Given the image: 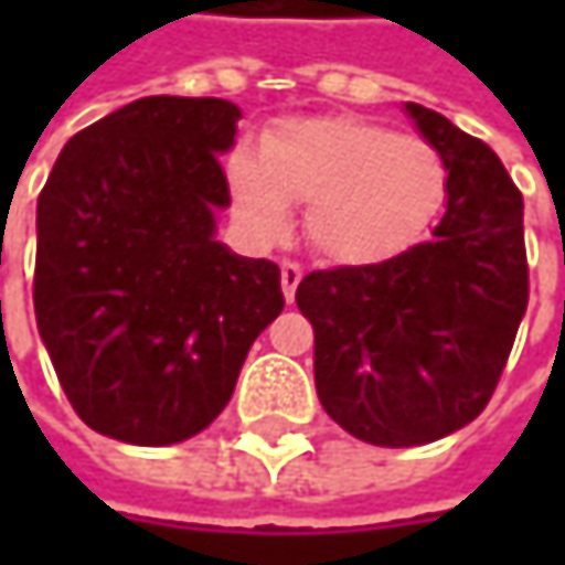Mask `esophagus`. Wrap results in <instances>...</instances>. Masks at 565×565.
<instances>
[{
  "label": "esophagus",
  "mask_w": 565,
  "mask_h": 565,
  "mask_svg": "<svg viewBox=\"0 0 565 565\" xmlns=\"http://www.w3.org/2000/svg\"><path fill=\"white\" fill-rule=\"evenodd\" d=\"M303 278V271H300V265H294V262H284L281 265V290L284 297H287V303L294 300V294H297V284Z\"/></svg>",
  "instance_id": "1"
}]
</instances>
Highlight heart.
Returning <instances> with one entry per match:
<instances>
[{"mask_svg": "<svg viewBox=\"0 0 565 565\" xmlns=\"http://www.w3.org/2000/svg\"><path fill=\"white\" fill-rule=\"evenodd\" d=\"M238 225L262 245L284 242L294 202H307V238L333 265L370 268L408 252L435 222L448 170L431 143L363 117H287L262 157L238 150L228 167Z\"/></svg>", "mask_w": 565, "mask_h": 565, "instance_id": "1", "label": "heart"}]
</instances>
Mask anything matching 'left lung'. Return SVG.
<instances>
[{
	"instance_id": "obj_1",
	"label": "left lung",
	"mask_w": 565,
	"mask_h": 565,
	"mask_svg": "<svg viewBox=\"0 0 565 565\" xmlns=\"http://www.w3.org/2000/svg\"><path fill=\"white\" fill-rule=\"evenodd\" d=\"M405 114L448 170L431 238L383 265L310 271L297 287L320 405L380 448L428 445L475 422L526 310L523 199L504 163L448 117L422 104Z\"/></svg>"
}]
</instances>
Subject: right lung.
Segmentation results:
<instances>
[{
	"label": "right lung",
	"instance_id": "1",
	"mask_svg": "<svg viewBox=\"0 0 565 565\" xmlns=\"http://www.w3.org/2000/svg\"><path fill=\"white\" fill-rule=\"evenodd\" d=\"M238 120L222 97H140L74 134L39 195V333L107 438L160 448L209 428L284 310L281 268L215 242Z\"/></svg>",
	"mask_w": 565,
	"mask_h": 565
}]
</instances>
